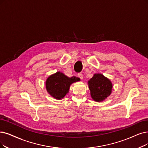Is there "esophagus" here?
<instances>
[{
	"label": "esophagus",
	"instance_id": "esophagus-1",
	"mask_svg": "<svg viewBox=\"0 0 148 148\" xmlns=\"http://www.w3.org/2000/svg\"><path fill=\"white\" fill-rule=\"evenodd\" d=\"M78 77L80 78V79H82L83 78V75H82V73H79L78 74Z\"/></svg>",
	"mask_w": 148,
	"mask_h": 148
}]
</instances>
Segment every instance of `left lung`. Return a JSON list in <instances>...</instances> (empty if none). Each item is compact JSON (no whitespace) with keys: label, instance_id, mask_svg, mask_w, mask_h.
<instances>
[{"label":"left lung","instance_id":"8db88e82","mask_svg":"<svg viewBox=\"0 0 148 148\" xmlns=\"http://www.w3.org/2000/svg\"><path fill=\"white\" fill-rule=\"evenodd\" d=\"M90 95L94 101H103L107 98L112 92V84L111 81L101 73L94 74L88 81Z\"/></svg>","mask_w":148,"mask_h":148}]
</instances>
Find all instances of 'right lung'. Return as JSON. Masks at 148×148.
Listing matches in <instances>:
<instances>
[{
  "instance_id": "add662e5",
  "label": "right lung",
  "mask_w": 148,
  "mask_h": 148,
  "mask_svg": "<svg viewBox=\"0 0 148 148\" xmlns=\"http://www.w3.org/2000/svg\"><path fill=\"white\" fill-rule=\"evenodd\" d=\"M78 81H80L79 78L76 76L69 78L61 72H57L47 79L46 89L52 97L61 99L69 92L70 85Z\"/></svg>"
}]
</instances>
